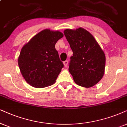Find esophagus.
Masks as SVG:
<instances>
[{
	"mask_svg": "<svg viewBox=\"0 0 127 127\" xmlns=\"http://www.w3.org/2000/svg\"><path fill=\"white\" fill-rule=\"evenodd\" d=\"M63 63H64V66L67 67V64H68V61H67V60L64 61V62H63Z\"/></svg>",
	"mask_w": 127,
	"mask_h": 127,
	"instance_id": "1",
	"label": "esophagus"
}]
</instances>
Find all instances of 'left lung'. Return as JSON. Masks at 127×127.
I'll use <instances>...</instances> for the list:
<instances>
[{
	"label": "left lung",
	"instance_id": "8db88e82",
	"mask_svg": "<svg viewBox=\"0 0 127 127\" xmlns=\"http://www.w3.org/2000/svg\"><path fill=\"white\" fill-rule=\"evenodd\" d=\"M65 37L73 52L68 70L78 86L89 88L97 84L104 74L105 56L90 32L80 28L65 29Z\"/></svg>",
	"mask_w": 127,
	"mask_h": 127
}]
</instances>
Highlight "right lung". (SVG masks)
<instances>
[{
    "instance_id": "obj_1",
    "label": "right lung",
    "mask_w": 127,
    "mask_h": 127,
    "mask_svg": "<svg viewBox=\"0 0 127 127\" xmlns=\"http://www.w3.org/2000/svg\"><path fill=\"white\" fill-rule=\"evenodd\" d=\"M63 37L62 32L45 29L22 47L18 64L22 75L30 86L43 88L56 82L64 65L55 44Z\"/></svg>"
}]
</instances>
